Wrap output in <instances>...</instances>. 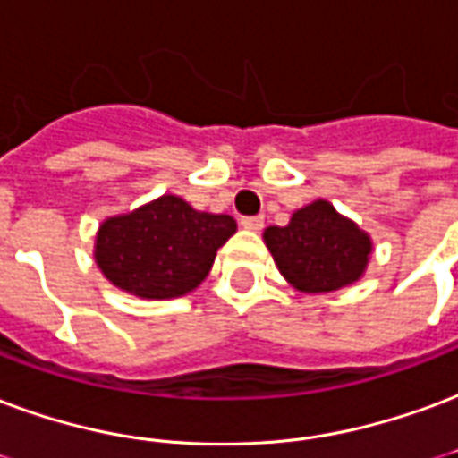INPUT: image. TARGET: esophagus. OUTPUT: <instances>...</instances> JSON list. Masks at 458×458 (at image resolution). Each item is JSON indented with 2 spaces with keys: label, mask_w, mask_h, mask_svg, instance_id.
<instances>
[{
  "label": "esophagus",
  "mask_w": 458,
  "mask_h": 458,
  "mask_svg": "<svg viewBox=\"0 0 458 458\" xmlns=\"http://www.w3.org/2000/svg\"><path fill=\"white\" fill-rule=\"evenodd\" d=\"M240 225L252 233H259L264 228V218L262 216H247V218H240Z\"/></svg>",
  "instance_id": "esophagus-1"
}]
</instances>
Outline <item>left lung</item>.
Returning a JSON list of instances; mask_svg holds the SVG:
<instances>
[{"instance_id":"8db88e82","label":"left lung","mask_w":458,"mask_h":458,"mask_svg":"<svg viewBox=\"0 0 458 458\" xmlns=\"http://www.w3.org/2000/svg\"><path fill=\"white\" fill-rule=\"evenodd\" d=\"M262 238L281 276L301 293H330L357 284L374 252L367 230L325 199L291 213L289 225H269Z\"/></svg>"}]
</instances>
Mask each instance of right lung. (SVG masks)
I'll use <instances>...</instances> for the list:
<instances>
[{
	"instance_id": "add662e5",
	"label": "right lung",
	"mask_w": 458,
	"mask_h": 458,
	"mask_svg": "<svg viewBox=\"0 0 458 458\" xmlns=\"http://www.w3.org/2000/svg\"><path fill=\"white\" fill-rule=\"evenodd\" d=\"M238 223L225 213L196 211L177 194L101 220L94 262L116 289L148 301L199 289Z\"/></svg>"
}]
</instances>
